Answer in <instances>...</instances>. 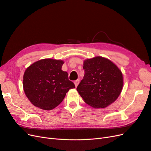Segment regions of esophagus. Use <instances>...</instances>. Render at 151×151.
Instances as JSON below:
<instances>
[{"label": "esophagus", "mask_w": 151, "mask_h": 151, "mask_svg": "<svg viewBox=\"0 0 151 151\" xmlns=\"http://www.w3.org/2000/svg\"><path fill=\"white\" fill-rule=\"evenodd\" d=\"M79 82H80V80H75V82H74V83H75V87H76L77 86H78V85L79 84Z\"/></svg>", "instance_id": "obj_1"}]
</instances>
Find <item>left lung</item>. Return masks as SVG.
Wrapping results in <instances>:
<instances>
[{
    "mask_svg": "<svg viewBox=\"0 0 151 151\" xmlns=\"http://www.w3.org/2000/svg\"><path fill=\"white\" fill-rule=\"evenodd\" d=\"M83 78L77 91L88 105L103 109L118 98L122 90L121 71L112 62L102 57L85 60Z\"/></svg>",
    "mask_w": 151,
    "mask_h": 151,
    "instance_id": "1",
    "label": "left lung"
}]
</instances>
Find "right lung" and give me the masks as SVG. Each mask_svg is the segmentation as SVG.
<instances>
[{"instance_id":"add662e5","label":"right lung","mask_w":151,"mask_h":151,"mask_svg":"<svg viewBox=\"0 0 151 151\" xmlns=\"http://www.w3.org/2000/svg\"><path fill=\"white\" fill-rule=\"evenodd\" d=\"M64 61L45 59L33 63L26 69L23 87L32 104L45 110L55 109L63 101L75 84L69 80L66 71L62 70Z\"/></svg>"}]
</instances>
